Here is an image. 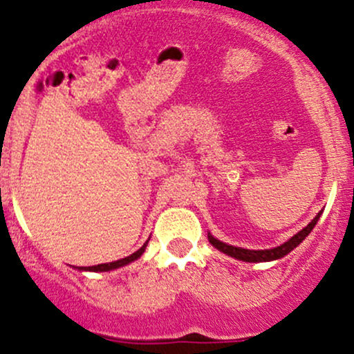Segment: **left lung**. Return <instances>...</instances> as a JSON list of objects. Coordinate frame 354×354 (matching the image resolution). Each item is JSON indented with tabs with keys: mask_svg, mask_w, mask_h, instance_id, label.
<instances>
[{
	"mask_svg": "<svg viewBox=\"0 0 354 354\" xmlns=\"http://www.w3.org/2000/svg\"><path fill=\"white\" fill-rule=\"evenodd\" d=\"M319 214H322V211L316 214L315 220H313L309 225L304 227V229L300 230V232H297L292 239H288L286 243H283L281 246L272 248V250H244V248L230 246V244L214 239L211 234H207V239H209V243L213 244L216 250H220V252H223L225 255L234 257V259H237V260H243V262H270V260L283 259V257L288 255L292 250H295V248L299 246V244L302 243V241L306 239L309 234H311V230L315 229V225L318 223V220H319Z\"/></svg>",
	"mask_w": 354,
	"mask_h": 354,
	"instance_id": "left-lung-1",
	"label": "left lung"
}]
</instances>
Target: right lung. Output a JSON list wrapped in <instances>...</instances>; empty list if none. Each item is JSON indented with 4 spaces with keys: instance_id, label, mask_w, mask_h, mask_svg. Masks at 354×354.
Here are the masks:
<instances>
[{
    "instance_id": "obj_1",
    "label": "right lung",
    "mask_w": 354,
    "mask_h": 354,
    "mask_svg": "<svg viewBox=\"0 0 354 354\" xmlns=\"http://www.w3.org/2000/svg\"><path fill=\"white\" fill-rule=\"evenodd\" d=\"M147 244H148V241L143 244V246L140 248V250H138V252H134L132 255L125 257V259L117 260V262L99 263V266H92V267H78V270H91V272H106V270H113V269H118V267H124V266H127V263H131V262H134V260L140 259V257L145 253V250H147Z\"/></svg>"
}]
</instances>
